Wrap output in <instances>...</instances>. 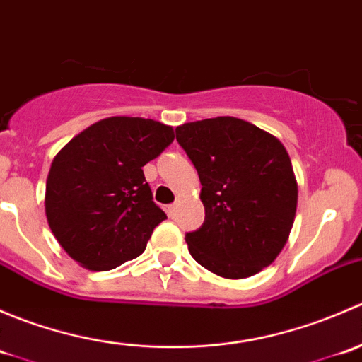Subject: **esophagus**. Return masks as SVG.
Masks as SVG:
<instances>
[{"label": "esophagus", "mask_w": 362, "mask_h": 362, "mask_svg": "<svg viewBox=\"0 0 362 362\" xmlns=\"http://www.w3.org/2000/svg\"><path fill=\"white\" fill-rule=\"evenodd\" d=\"M177 208H178V202L173 203V204H170V206H168V214L175 215V211H177Z\"/></svg>", "instance_id": "esophagus-1"}]
</instances>
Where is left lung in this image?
Listing matches in <instances>:
<instances>
[{"label": "left lung", "mask_w": 362, "mask_h": 362, "mask_svg": "<svg viewBox=\"0 0 362 362\" xmlns=\"http://www.w3.org/2000/svg\"><path fill=\"white\" fill-rule=\"evenodd\" d=\"M177 141L202 182L204 222L185 235L196 262L224 279H247L287 243L298 182L279 138L236 117L178 126Z\"/></svg>", "instance_id": "8db88e82"}]
</instances>
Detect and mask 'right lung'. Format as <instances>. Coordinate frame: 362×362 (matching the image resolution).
<instances>
[{
	"label": "right lung",
	"mask_w": 362,
	"mask_h": 362,
	"mask_svg": "<svg viewBox=\"0 0 362 362\" xmlns=\"http://www.w3.org/2000/svg\"><path fill=\"white\" fill-rule=\"evenodd\" d=\"M173 127L108 117L68 141L50 164L45 215L80 266L108 272L147 247L166 214L152 202L144 166L173 141Z\"/></svg>",
	"instance_id": "add662e5"
}]
</instances>
